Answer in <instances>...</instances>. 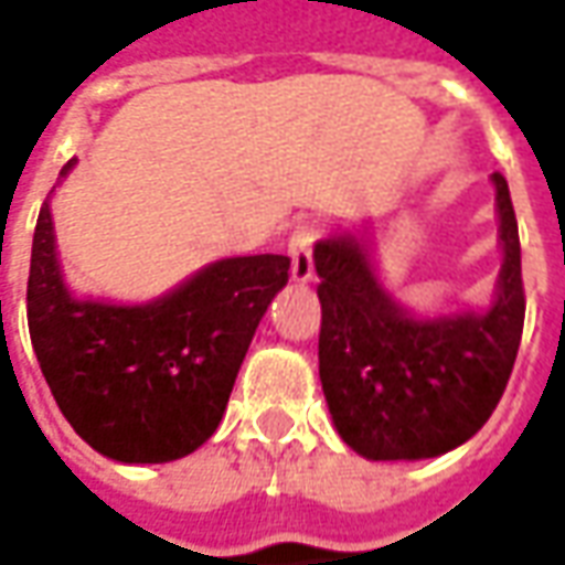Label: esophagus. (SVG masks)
<instances>
[{
    "label": "esophagus",
    "instance_id": "esophagus-1",
    "mask_svg": "<svg viewBox=\"0 0 565 565\" xmlns=\"http://www.w3.org/2000/svg\"><path fill=\"white\" fill-rule=\"evenodd\" d=\"M319 237L316 222H298L289 237L291 255V279L295 282H310L313 279V243Z\"/></svg>",
    "mask_w": 565,
    "mask_h": 565
}]
</instances>
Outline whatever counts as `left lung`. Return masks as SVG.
Returning a JSON list of instances; mask_svg holds the SVG:
<instances>
[{
    "mask_svg": "<svg viewBox=\"0 0 565 565\" xmlns=\"http://www.w3.org/2000/svg\"><path fill=\"white\" fill-rule=\"evenodd\" d=\"M505 264L487 313L414 319L392 301L353 237L319 239V380L340 438L365 459L454 450L495 411L523 334L518 218L493 173Z\"/></svg>",
    "mask_w": 565,
    "mask_h": 565,
    "instance_id": "8db88e82",
    "label": "left lung"
}]
</instances>
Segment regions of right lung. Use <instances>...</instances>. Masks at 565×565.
Returning a JSON list of instances; mask_svg holds the SVG:
<instances>
[{"mask_svg":"<svg viewBox=\"0 0 565 565\" xmlns=\"http://www.w3.org/2000/svg\"><path fill=\"white\" fill-rule=\"evenodd\" d=\"M289 267L286 255H243L203 267L151 303L75 301L60 276L45 203L35 222L26 319L63 417L118 462L194 454L218 429L252 334L289 282Z\"/></svg>","mask_w":565,"mask_h":565,"instance_id":"add662e5","label":"right lung"}]
</instances>
